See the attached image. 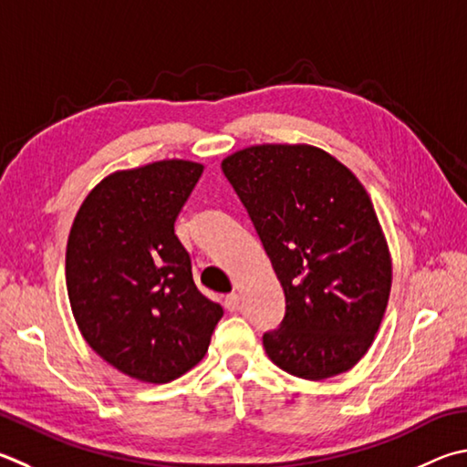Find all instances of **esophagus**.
<instances>
[{
	"mask_svg": "<svg viewBox=\"0 0 467 467\" xmlns=\"http://www.w3.org/2000/svg\"><path fill=\"white\" fill-rule=\"evenodd\" d=\"M224 306L228 312H236L241 306V296L239 294H228L224 298Z\"/></svg>",
	"mask_w": 467,
	"mask_h": 467,
	"instance_id": "1",
	"label": "esophagus"
}]
</instances>
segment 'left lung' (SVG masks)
I'll use <instances>...</instances> for the list:
<instances>
[{"mask_svg":"<svg viewBox=\"0 0 467 467\" xmlns=\"http://www.w3.org/2000/svg\"><path fill=\"white\" fill-rule=\"evenodd\" d=\"M285 296L263 335L287 374H343L369 349L388 306L392 261L358 177L310 145H257L223 161Z\"/></svg>","mask_w":467,"mask_h":467,"instance_id":"left-lung-1","label":"left lung"}]
</instances>
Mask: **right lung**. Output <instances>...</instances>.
<instances>
[{
  "label": "right lung",
  "instance_id": "obj_1",
  "mask_svg": "<svg viewBox=\"0 0 467 467\" xmlns=\"http://www.w3.org/2000/svg\"><path fill=\"white\" fill-rule=\"evenodd\" d=\"M204 167L157 161L89 192L67 243V292L89 347L122 374L167 384L204 358L220 304L202 294L175 218Z\"/></svg>",
  "mask_w": 467,
  "mask_h": 467
}]
</instances>
